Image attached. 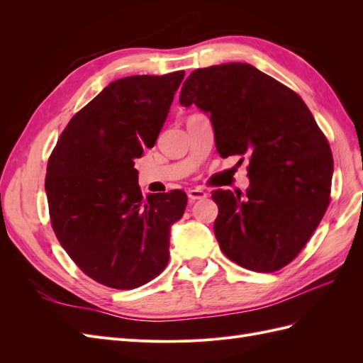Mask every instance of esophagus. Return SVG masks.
Instances as JSON below:
<instances>
[{
	"label": "esophagus",
	"instance_id": "obj_1",
	"mask_svg": "<svg viewBox=\"0 0 363 363\" xmlns=\"http://www.w3.org/2000/svg\"><path fill=\"white\" fill-rule=\"evenodd\" d=\"M188 196H189V200H191V201H196V200H203V199H206V196H207V192H206V191H203V189H200V188H195V189L188 191Z\"/></svg>",
	"mask_w": 363,
	"mask_h": 363
}]
</instances>
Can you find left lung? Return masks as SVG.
Segmentation results:
<instances>
[{
    "label": "left lung",
    "mask_w": 363,
    "mask_h": 363,
    "mask_svg": "<svg viewBox=\"0 0 363 363\" xmlns=\"http://www.w3.org/2000/svg\"><path fill=\"white\" fill-rule=\"evenodd\" d=\"M180 104H195L211 118L219 156L250 159L245 194H212L213 232L224 255L257 272L288 265L330 203L332 151L309 108L248 63L194 71L183 83Z\"/></svg>",
    "instance_id": "obj_1"
}]
</instances>
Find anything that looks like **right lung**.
<instances>
[{
	"label": "right lung",
	"mask_w": 363,
	"mask_h": 363,
	"mask_svg": "<svg viewBox=\"0 0 363 363\" xmlns=\"http://www.w3.org/2000/svg\"><path fill=\"white\" fill-rule=\"evenodd\" d=\"M184 71L112 82L75 113L48 160L52 230L86 276L115 289L142 286L169 260L183 191L142 196L135 160L155 147Z\"/></svg>",
	"instance_id": "1"
}]
</instances>
